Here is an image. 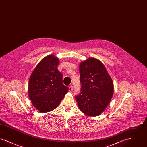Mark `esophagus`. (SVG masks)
<instances>
[{
	"instance_id": "esophagus-1",
	"label": "esophagus",
	"mask_w": 147,
	"mask_h": 147,
	"mask_svg": "<svg viewBox=\"0 0 147 147\" xmlns=\"http://www.w3.org/2000/svg\"><path fill=\"white\" fill-rule=\"evenodd\" d=\"M69 91H71L73 90V86L71 85L69 86Z\"/></svg>"
}]
</instances>
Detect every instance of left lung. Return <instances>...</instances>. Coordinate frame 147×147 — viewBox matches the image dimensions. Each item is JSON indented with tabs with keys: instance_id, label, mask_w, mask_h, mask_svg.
I'll return each instance as SVG.
<instances>
[{
	"instance_id": "8db88e82",
	"label": "left lung",
	"mask_w": 147,
	"mask_h": 147,
	"mask_svg": "<svg viewBox=\"0 0 147 147\" xmlns=\"http://www.w3.org/2000/svg\"><path fill=\"white\" fill-rule=\"evenodd\" d=\"M82 85L76 99L80 110L90 116H97L109 104L113 94L112 79L104 65L94 58L80 63Z\"/></svg>"
}]
</instances>
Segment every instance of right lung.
<instances>
[{
  "label": "right lung",
  "instance_id": "1",
  "mask_svg": "<svg viewBox=\"0 0 147 147\" xmlns=\"http://www.w3.org/2000/svg\"><path fill=\"white\" fill-rule=\"evenodd\" d=\"M55 55L43 58L31 74L28 82V96L40 112H49L60 104L68 88L63 84V75Z\"/></svg>",
  "mask_w": 147,
  "mask_h": 147
}]
</instances>
